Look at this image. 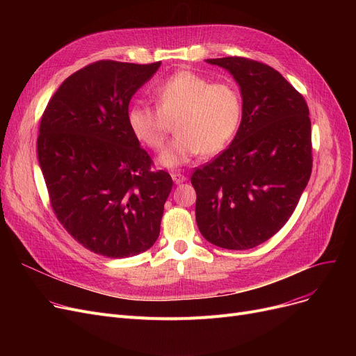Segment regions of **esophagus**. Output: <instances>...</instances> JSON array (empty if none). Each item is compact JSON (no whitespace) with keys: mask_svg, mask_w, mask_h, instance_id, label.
<instances>
[{"mask_svg":"<svg viewBox=\"0 0 356 356\" xmlns=\"http://www.w3.org/2000/svg\"><path fill=\"white\" fill-rule=\"evenodd\" d=\"M172 179H173V181H175L176 184H180V183L188 180V177H186V176L181 175V173H179V172H173V173H172Z\"/></svg>","mask_w":356,"mask_h":356,"instance_id":"34e87169","label":"esophagus"}]
</instances>
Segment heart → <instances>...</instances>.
Listing matches in <instances>:
<instances>
[{
  "mask_svg": "<svg viewBox=\"0 0 356 356\" xmlns=\"http://www.w3.org/2000/svg\"><path fill=\"white\" fill-rule=\"evenodd\" d=\"M157 106L136 102L128 108L131 133L153 152H161L170 122L176 138L160 156V164L180 167L199 154L213 156L236 133L242 104L236 88L213 82L191 70L176 72L156 86Z\"/></svg>",
  "mask_w": 356,
  "mask_h": 356,
  "instance_id": "heart-1",
  "label": "heart"
}]
</instances>
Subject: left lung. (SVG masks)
<instances>
[{"label": "left lung", "mask_w": 356, "mask_h": 356, "mask_svg": "<svg viewBox=\"0 0 356 356\" xmlns=\"http://www.w3.org/2000/svg\"><path fill=\"white\" fill-rule=\"evenodd\" d=\"M241 89L231 145L192 175L196 222L211 244L250 250L284 227L312 175V124L302 97L275 69L247 58L208 59Z\"/></svg>", "instance_id": "left-lung-1"}]
</instances>
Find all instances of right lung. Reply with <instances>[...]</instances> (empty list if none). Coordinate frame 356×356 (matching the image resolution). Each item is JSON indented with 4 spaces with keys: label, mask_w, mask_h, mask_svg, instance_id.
Returning <instances> with one entry per match:
<instances>
[{
    "label": "right lung",
    "mask_w": 356,
    "mask_h": 356,
    "mask_svg": "<svg viewBox=\"0 0 356 356\" xmlns=\"http://www.w3.org/2000/svg\"><path fill=\"white\" fill-rule=\"evenodd\" d=\"M160 65H88L59 86L40 121L37 157L53 212L79 244L104 257L138 255L160 234L173 180L152 170L127 121L131 98Z\"/></svg>",
    "instance_id": "add662e5"
}]
</instances>
